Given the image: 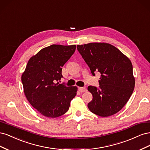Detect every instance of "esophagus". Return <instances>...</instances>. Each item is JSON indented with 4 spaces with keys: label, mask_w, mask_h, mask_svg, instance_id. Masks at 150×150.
I'll return each mask as SVG.
<instances>
[{
    "label": "esophagus",
    "mask_w": 150,
    "mask_h": 150,
    "mask_svg": "<svg viewBox=\"0 0 150 150\" xmlns=\"http://www.w3.org/2000/svg\"><path fill=\"white\" fill-rule=\"evenodd\" d=\"M79 89L81 92H86L87 91V89H86V87H80Z\"/></svg>",
    "instance_id": "obj_1"
}]
</instances>
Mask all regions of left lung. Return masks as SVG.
<instances>
[{
	"instance_id": "left-lung-1",
	"label": "left lung",
	"mask_w": 150,
	"mask_h": 150,
	"mask_svg": "<svg viewBox=\"0 0 150 150\" xmlns=\"http://www.w3.org/2000/svg\"><path fill=\"white\" fill-rule=\"evenodd\" d=\"M78 51L89 66L93 76L101 73L99 86H89L93 95L88 103L89 110L101 117L116 114L129 100L135 81L131 61L111 44L93 42L78 45Z\"/></svg>"
}]
</instances>
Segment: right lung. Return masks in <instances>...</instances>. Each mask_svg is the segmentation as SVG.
<instances>
[{
    "label": "right lung",
    "mask_w": 150,
    "mask_h": 150,
    "mask_svg": "<svg viewBox=\"0 0 150 150\" xmlns=\"http://www.w3.org/2000/svg\"><path fill=\"white\" fill-rule=\"evenodd\" d=\"M76 45L52 44L30 58L22 75L28 101L40 114L48 117L61 116L69 110L77 93L76 86L59 84L62 67L75 52Z\"/></svg>",
    "instance_id": "right-lung-1"
}]
</instances>
